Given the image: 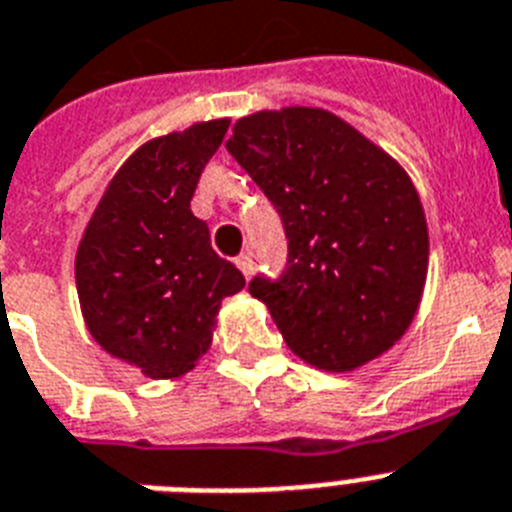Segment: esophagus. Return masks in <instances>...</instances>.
Instances as JSON below:
<instances>
[{
	"label": "esophagus",
	"mask_w": 512,
	"mask_h": 512,
	"mask_svg": "<svg viewBox=\"0 0 512 512\" xmlns=\"http://www.w3.org/2000/svg\"><path fill=\"white\" fill-rule=\"evenodd\" d=\"M236 268L242 270L244 278H252V273H255V260H252V252H242V255L236 257Z\"/></svg>",
	"instance_id": "34e87169"
}]
</instances>
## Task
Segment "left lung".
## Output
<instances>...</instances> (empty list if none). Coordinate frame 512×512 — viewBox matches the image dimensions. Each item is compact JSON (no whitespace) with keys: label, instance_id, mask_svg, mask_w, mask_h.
Instances as JSON below:
<instances>
[{"label":"left lung","instance_id":"1","mask_svg":"<svg viewBox=\"0 0 512 512\" xmlns=\"http://www.w3.org/2000/svg\"><path fill=\"white\" fill-rule=\"evenodd\" d=\"M289 239L278 281L249 294L270 309L299 359L351 372L409 330L429 263V231L411 176L349 122L312 106L257 111L226 143Z\"/></svg>","mask_w":512,"mask_h":512}]
</instances>
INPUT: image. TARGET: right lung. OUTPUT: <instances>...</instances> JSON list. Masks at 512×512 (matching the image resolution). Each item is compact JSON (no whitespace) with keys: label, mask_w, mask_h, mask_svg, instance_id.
<instances>
[{"label":"right lung","mask_w":512,"mask_h":512,"mask_svg":"<svg viewBox=\"0 0 512 512\" xmlns=\"http://www.w3.org/2000/svg\"><path fill=\"white\" fill-rule=\"evenodd\" d=\"M231 119L153 137L114 174L75 255L93 341L153 380L187 375L213 341L221 302L244 276L210 247L190 210L205 163Z\"/></svg>","instance_id":"1"}]
</instances>
